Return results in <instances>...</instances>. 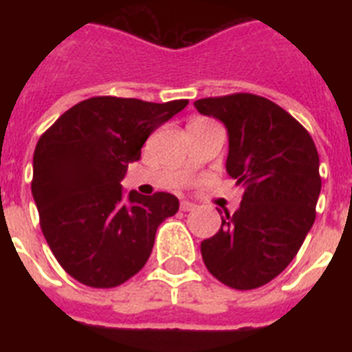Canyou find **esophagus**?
Masks as SVG:
<instances>
[{"label": "esophagus", "mask_w": 352, "mask_h": 352, "mask_svg": "<svg viewBox=\"0 0 352 352\" xmlns=\"http://www.w3.org/2000/svg\"><path fill=\"white\" fill-rule=\"evenodd\" d=\"M195 204L190 203V201H182V204H179V210L182 211H194L195 210Z\"/></svg>", "instance_id": "obj_1"}]
</instances>
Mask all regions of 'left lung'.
<instances>
[{"mask_svg":"<svg viewBox=\"0 0 352 352\" xmlns=\"http://www.w3.org/2000/svg\"><path fill=\"white\" fill-rule=\"evenodd\" d=\"M194 107L222 121L226 170L245 186L238 210L201 243L208 272L248 291L268 284L294 259L316 220L319 155L310 133L284 109L250 93L201 98Z\"/></svg>","mask_w":352,"mask_h":352,"instance_id":"left-lung-1","label":"left lung"}]
</instances>
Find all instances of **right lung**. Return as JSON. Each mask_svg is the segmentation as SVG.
Returning <instances> with one entry per match:
<instances>
[{
	"label": "right lung",
	"instance_id": "add662e5",
	"mask_svg": "<svg viewBox=\"0 0 352 352\" xmlns=\"http://www.w3.org/2000/svg\"><path fill=\"white\" fill-rule=\"evenodd\" d=\"M138 98L93 96L56 120L36 142L31 192L40 227L65 272L80 284L109 289L142 268L157 229L178 197L123 192L129 164L151 132L186 107Z\"/></svg>",
	"mask_w": 352,
	"mask_h": 352
}]
</instances>
